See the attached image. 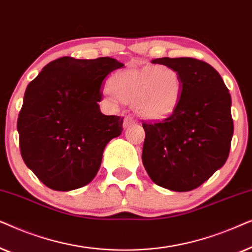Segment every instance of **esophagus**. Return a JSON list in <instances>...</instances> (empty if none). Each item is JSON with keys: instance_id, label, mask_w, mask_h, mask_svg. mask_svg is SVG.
Segmentation results:
<instances>
[{"instance_id": "1", "label": "esophagus", "mask_w": 252, "mask_h": 252, "mask_svg": "<svg viewBox=\"0 0 252 252\" xmlns=\"http://www.w3.org/2000/svg\"><path fill=\"white\" fill-rule=\"evenodd\" d=\"M134 125H136V120L133 119L132 117H126V118L124 119V123H123L124 128H129L130 126H134Z\"/></svg>"}]
</instances>
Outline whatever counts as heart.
I'll return each instance as SVG.
<instances>
[{
	"instance_id": "1",
	"label": "heart",
	"mask_w": 252,
	"mask_h": 252,
	"mask_svg": "<svg viewBox=\"0 0 252 252\" xmlns=\"http://www.w3.org/2000/svg\"><path fill=\"white\" fill-rule=\"evenodd\" d=\"M109 89L122 102L130 103L136 115L161 120L178 108L184 81L177 68L170 65H143L116 72L110 78Z\"/></svg>"
}]
</instances>
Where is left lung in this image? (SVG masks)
<instances>
[{
    "label": "left lung",
    "instance_id": "left-lung-1",
    "mask_svg": "<svg viewBox=\"0 0 252 252\" xmlns=\"http://www.w3.org/2000/svg\"><path fill=\"white\" fill-rule=\"evenodd\" d=\"M151 62L177 68L184 92L171 116L159 123L142 124V163L160 187L192 190L228 158L234 132L229 91L218 72L203 61L163 57Z\"/></svg>",
    "mask_w": 252,
    "mask_h": 252
}]
</instances>
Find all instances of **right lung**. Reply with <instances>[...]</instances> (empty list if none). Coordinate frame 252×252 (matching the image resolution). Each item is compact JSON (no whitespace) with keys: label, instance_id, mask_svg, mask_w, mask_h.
<instances>
[{"label":"right lung","instance_id":"obj_1","mask_svg":"<svg viewBox=\"0 0 252 252\" xmlns=\"http://www.w3.org/2000/svg\"><path fill=\"white\" fill-rule=\"evenodd\" d=\"M123 66L110 57H62L27 86L17 122L20 154L47 187L74 190L97 174L105 146L122 134L124 120L101 112V88Z\"/></svg>","mask_w":252,"mask_h":252}]
</instances>
